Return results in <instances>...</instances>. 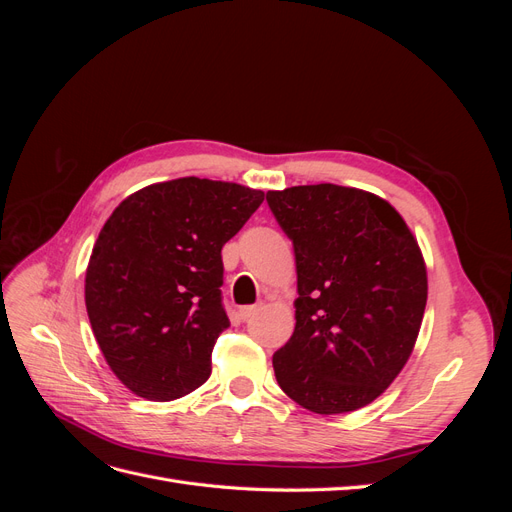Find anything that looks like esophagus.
I'll return each mask as SVG.
<instances>
[{"label":"esophagus","mask_w":512,"mask_h":512,"mask_svg":"<svg viewBox=\"0 0 512 512\" xmlns=\"http://www.w3.org/2000/svg\"><path fill=\"white\" fill-rule=\"evenodd\" d=\"M256 312H258V307H256V305H243V307H239V316H241V320H250Z\"/></svg>","instance_id":"34e87169"}]
</instances>
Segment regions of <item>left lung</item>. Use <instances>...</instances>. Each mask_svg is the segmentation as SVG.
<instances>
[{
	"instance_id": "left-lung-1",
	"label": "left lung",
	"mask_w": 512,
	"mask_h": 512,
	"mask_svg": "<svg viewBox=\"0 0 512 512\" xmlns=\"http://www.w3.org/2000/svg\"><path fill=\"white\" fill-rule=\"evenodd\" d=\"M297 260L294 333L273 354L282 391L309 412L378 399L408 363L427 305V267L399 211L344 185L267 192Z\"/></svg>"
}]
</instances>
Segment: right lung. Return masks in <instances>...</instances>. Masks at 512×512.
Instances as JSON below:
<instances>
[{"label": "right lung", "instance_id": "obj_1", "mask_svg": "<svg viewBox=\"0 0 512 512\" xmlns=\"http://www.w3.org/2000/svg\"><path fill=\"white\" fill-rule=\"evenodd\" d=\"M265 200L230 181L181 177L121 200L85 273L91 331L113 374L145 399L170 401L211 376L222 307V247Z\"/></svg>", "mask_w": 512, "mask_h": 512}]
</instances>
